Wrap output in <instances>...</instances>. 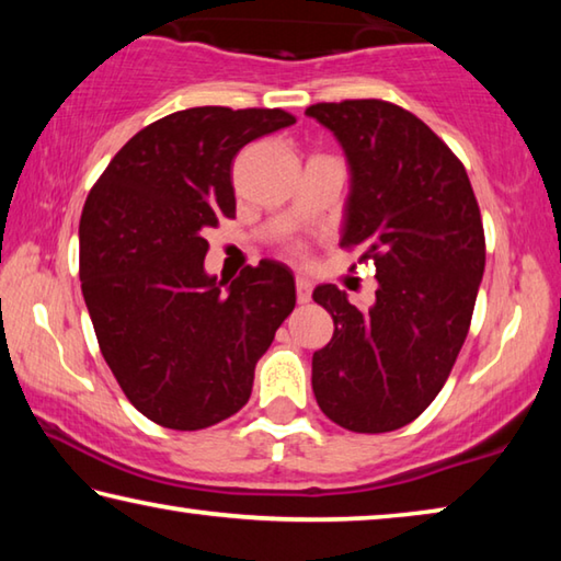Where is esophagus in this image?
Masks as SVG:
<instances>
[{
	"mask_svg": "<svg viewBox=\"0 0 561 561\" xmlns=\"http://www.w3.org/2000/svg\"><path fill=\"white\" fill-rule=\"evenodd\" d=\"M311 299V282L307 277H297V301L307 304Z\"/></svg>",
	"mask_w": 561,
	"mask_h": 561,
	"instance_id": "esophagus-1",
	"label": "esophagus"
}]
</instances>
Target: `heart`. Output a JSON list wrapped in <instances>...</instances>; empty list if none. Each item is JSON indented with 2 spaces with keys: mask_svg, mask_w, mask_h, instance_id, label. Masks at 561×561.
I'll list each match as a JSON object with an SVG mask.
<instances>
[{
  "mask_svg": "<svg viewBox=\"0 0 561 561\" xmlns=\"http://www.w3.org/2000/svg\"><path fill=\"white\" fill-rule=\"evenodd\" d=\"M289 250H291V252H297V254H299V252H301V244H291V247H289Z\"/></svg>",
  "mask_w": 561,
  "mask_h": 561,
  "instance_id": "heart-1",
  "label": "heart"
}]
</instances>
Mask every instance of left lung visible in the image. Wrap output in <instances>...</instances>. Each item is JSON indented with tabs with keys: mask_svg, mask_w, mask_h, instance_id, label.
Returning a JSON list of instances; mask_svg holds the SVG:
<instances>
[{
	"mask_svg": "<svg viewBox=\"0 0 561 561\" xmlns=\"http://www.w3.org/2000/svg\"><path fill=\"white\" fill-rule=\"evenodd\" d=\"M351 165L344 250L376 267V304H348L334 284L314 301L334 336L311 358L321 411L354 433L415 421L448 381L485 272V230L470 178L453 150L396 103H314ZM356 270V264H354Z\"/></svg>",
	"mask_w": 561,
	"mask_h": 561,
	"instance_id": "1",
	"label": "left lung"
}]
</instances>
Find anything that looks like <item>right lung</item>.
<instances>
[{
  "instance_id": "add662e5",
  "label": "right lung",
  "mask_w": 561,
  "mask_h": 561,
  "mask_svg": "<svg viewBox=\"0 0 561 561\" xmlns=\"http://www.w3.org/2000/svg\"><path fill=\"white\" fill-rule=\"evenodd\" d=\"M294 121L282 108L170 113L113 156L83 205L79 277L101 354L163 428H210L240 411L297 304L284 264L244 267L227 289L203 267L205 230L234 217V156Z\"/></svg>"
}]
</instances>
